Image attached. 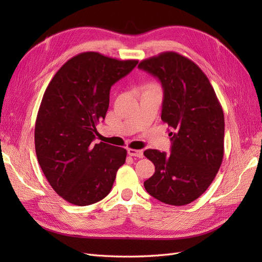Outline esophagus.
Instances as JSON below:
<instances>
[{
    "label": "esophagus",
    "mask_w": 262,
    "mask_h": 262,
    "mask_svg": "<svg viewBox=\"0 0 262 262\" xmlns=\"http://www.w3.org/2000/svg\"><path fill=\"white\" fill-rule=\"evenodd\" d=\"M128 154L130 156H134V157H139L142 158L143 157V152L140 149H134V148H128Z\"/></svg>",
    "instance_id": "34e87169"
}]
</instances>
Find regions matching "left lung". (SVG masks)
I'll return each instance as SVG.
<instances>
[{
  "label": "left lung",
  "mask_w": 262,
  "mask_h": 262,
  "mask_svg": "<svg viewBox=\"0 0 262 262\" xmlns=\"http://www.w3.org/2000/svg\"><path fill=\"white\" fill-rule=\"evenodd\" d=\"M139 68L160 80L161 118L172 131L170 154L144 152L155 166L145 190L166 204H189L209 188L223 161V109L207 75L184 55L163 52L141 61Z\"/></svg>",
  "instance_id": "obj_1"
}]
</instances>
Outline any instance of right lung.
Here are the masks:
<instances>
[{
  "label": "right lung",
  "instance_id": "add662e5",
  "mask_svg": "<svg viewBox=\"0 0 262 262\" xmlns=\"http://www.w3.org/2000/svg\"><path fill=\"white\" fill-rule=\"evenodd\" d=\"M137 64L83 52L67 61L46 89L35 124L36 154L47 180L66 201L84 207L112 190L126 150L93 141L106 117L110 89Z\"/></svg>",
  "mask_w": 262,
  "mask_h": 262
}]
</instances>
